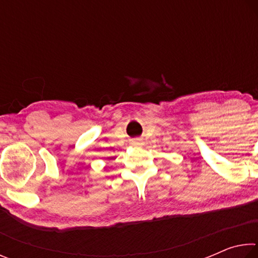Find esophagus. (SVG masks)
Instances as JSON below:
<instances>
[{"label": "esophagus", "mask_w": 258, "mask_h": 258, "mask_svg": "<svg viewBox=\"0 0 258 258\" xmlns=\"http://www.w3.org/2000/svg\"><path fill=\"white\" fill-rule=\"evenodd\" d=\"M133 143H134V145H140V141H139V140H137V141H133Z\"/></svg>", "instance_id": "obj_1"}]
</instances>
